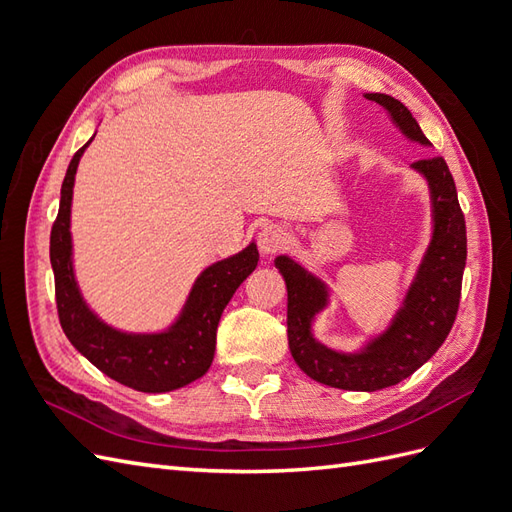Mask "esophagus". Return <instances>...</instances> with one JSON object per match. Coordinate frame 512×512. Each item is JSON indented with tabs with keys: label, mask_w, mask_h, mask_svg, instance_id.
<instances>
[{
	"label": "esophagus",
	"mask_w": 512,
	"mask_h": 512,
	"mask_svg": "<svg viewBox=\"0 0 512 512\" xmlns=\"http://www.w3.org/2000/svg\"><path fill=\"white\" fill-rule=\"evenodd\" d=\"M286 243H288V232L280 224H267L258 235V247L265 256L280 252Z\"/></svg>",
	"instance_id": "obj_1"
}]
</instances>
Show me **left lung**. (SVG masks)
Listing matches in <instances>:
<instances>
[{
  "label": "left lung",
  "instance_id": "obj_1",
  "mask_svg": "<svg viewBox=\"0 0 512 512\" xmlns=\"http://www.w3.org/2000/svg\"><path fill=\"white\" fill-rule=\"evenodd\" d=\"M365 98L380 104L408 141L431 147L421 126L399 100L386 94H365ZM410 168L427 181L431 239L389 327L371 335L359 350L344 352L318 342L314 320L329 307V284L286 254L275 258V267L280 269L288 290L292 359L309 378L333 389L371 393L406 380L436 354L455 322L468 256L466 220L455 181L444 158L418 160Z\"/></svg>",
  "mask_w": 512,
  "mask_h": 512
}]
</instances>
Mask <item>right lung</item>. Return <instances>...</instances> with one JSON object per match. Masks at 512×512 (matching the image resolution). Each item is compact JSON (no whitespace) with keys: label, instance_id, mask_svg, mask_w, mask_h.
Instances as JSON below:
<instances>
[{"label":"right lung","instance_id":"1","mask_svg":"<svg viewBox=\"0 0 512 512\" xmlns=\"http://www.w3.org/2000/svg\"><path fill=\"white\" fill-rule=\"evenodd\" d=\"M94 136L74 153L66 170L59 213L51 230V267L61 329L91 365L119 384L143 393L175 391L207 374L224 307L256 269L258 247L252 241L239 254L209 265L196 277L179 316L162 331L132 333L104 322L89 307L76 282L70 232L76 168Z\"/></svg>","mask_w":512,"mask_h":512}]
</instances>
